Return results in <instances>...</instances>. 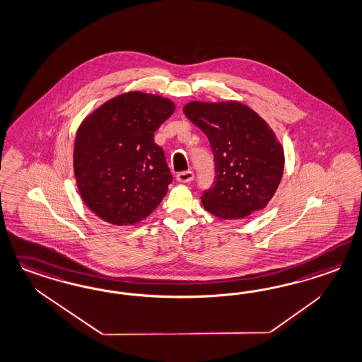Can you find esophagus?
Returning a JSON list of instances; mask_svg holds the SVG:
<instances>
[{
    "label": "esophagus",
    "instance_id": "1",
    "mask_svg": "<svg viewBox=\"0 0 362 362\" xmlns=\"http://www.w3.org/2000/svg\"><path fill=\"white\" fill-rule=\"evenodd\" d=\"M193 178H194V173L192 170L180 172L177 175V181H180V182H190V181H193Z\"/></svg>",
    "mask_w": 362,
    "mask_h": 362
}]
</instances>
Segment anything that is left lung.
<instances>
[{"instance_id": "1", "label": "left lung", "mask_w": 362, "mask_h": 362, "mask_svg": "<svg viewBox=\"0 0 362 362\" xmlns=\"http://www.w3.org/2000/svg\"><path fill=\"white\" fill-rule=\"evenodd\" d=\"M184 113L206 134L214 156V182L202 193L204 208L222 220L264 209L284 173V149L268 124L237 101H193Z\"/></svg>"}]
</instances>
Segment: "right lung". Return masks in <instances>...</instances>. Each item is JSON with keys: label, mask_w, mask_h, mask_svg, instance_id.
I'll list each match as a JSON object with an SVG mask.
<instances>
[{"label": "right lung", "mask_w": 362, "mask_h": 362, "mask_svg": "<svg viewBox=\"0 0 362 362\" xmlns=\"http://www.w3.org/2000/svg\"><path fill=\"white\" fill-rule=\"evenodd\" d=\"M173 112L168 98L129 92L83 119L74 142V175L83 202L104 221L137 223L163 201L173 175L154 132Z\"/></svg>", "instance_id": "1"}]
</instances>
